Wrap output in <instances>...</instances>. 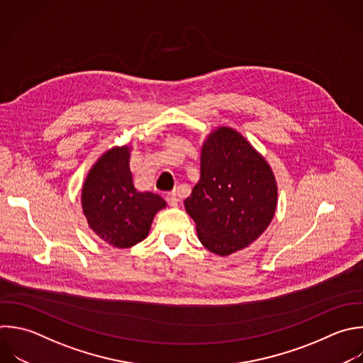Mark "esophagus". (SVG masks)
Masks as SVG:
<instances>
[{"mask_svg": "<svg viewBox=\"0 0 363 363\" xmlns=\"http://www.w3.org/2000/svg\"><path fill=\"white\" fill-rule=\"evenodd\" d=\"M166 201L172 206V207H176L177 203H179V199H177V194L176 191H170L166 194Z\"/></svg>", "mask_w": 363, "mask_h": 363, "instance_id": "obj_1", "label": "esophagus"}]
</instances>
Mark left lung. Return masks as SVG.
<instances>
[{
	"mask_svg": "<svg viewBox=\"0 0 363 363\" xmlns=\"http://www.w3.org/2000/svg\"><path fill=\"white\" fill-rule=\"evenodd\" d=\"M277 197L271 166L240 132L218 126L207 135L184 208L208 251L227 257L252 244L271 224Z\"/></svg>",
	"mask_w": 363,
	"mask_h": 363,
	"instance_id": "8db88e82",
	"label": "left lung"
}]
</instances>
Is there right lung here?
Segmentation results:
<instances>
[{"mask_svg": "<svg viewBox=\"0 0 363 363\" xmlns=\"http://www.w3.org/2000/svg\"><path fill=\"white\" fill-rule=\"evenodd\" d=\"M130 145L108 149L91 167L81 190L89 228L106 244L130 248L143 241L166 201L150 191H138L129 167Z\"/></svg>", "mask_w": 363, "mask_h": 363, "instance_id": "1", "label": "right lung"}]
</instances>
